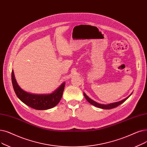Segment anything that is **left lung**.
Wrapping results in <instances>:
<instances>
[{
  "instance_id": "1",
  "label": "left lung",
  "mask_w": 147,
  "mask_h": 147,
  "mask_svg": "<svg viewBox=\"0 0 147 147\" xmlns=\"http://www.w3.org/2000/svg\"><path fill=\"white\" fill-rule=\"evenodd\" d=\"M131 94H132V93H131ZM131 94L129 95V96L126 97L125 98H124V99L123 100L119 101H118V102H115V103H110V104L104 105V104L98 103H97V102L92 100L91 98H89L85 92H84V96H85L86 100L89 102V103L91 104L92 105H93V106H96V107H98V108H101V109H113V108H115V107H116L120 105L121 104H122L123 103H124V102L130 96V95H131Z\"/></svg>"
}]
</instances>
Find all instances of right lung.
<instances>
[{
    "instance_id": "add662e5",
    "label": "right lung",
    "mask_w": 147,
    "mask_h": 147,
    "mask_svg": "<svg viewBox=\"0 0 147 147\" xmlns=\"http://www.w3.org/2000/svg\"><path fill=\"white\" fill-rule=\"evenodd\" d=\"M11 79L17 97L25 105L36 110H47L56 106L62 97L65 85V82L62 83L55 91L50 94H32L24 91L18 85L13 69L12 70Z\"/></svg>"
}]
</instances>
